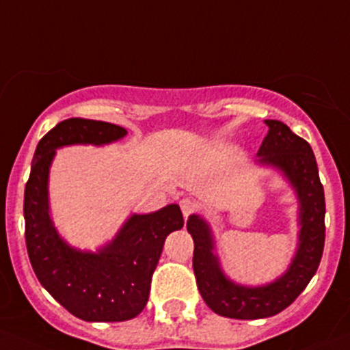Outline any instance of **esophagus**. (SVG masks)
Returning a JSON list of instances; mask_svg holds the SVG:
<instances>
[{
    "label": "esophagus",
    "mask_w": 350,
    "mask_h": 350,
    "mask_svg": "<svg viewBox=\"0 0 350 350\" xmlns=\"http://www.w3.org/2000/svg\"><path fill=\"white\" fill-rule=\"evenodd\" d=\"M181 211H183L184 217H189L191 214H194L196 211H198V204H196L194 199L184 198V199H181Z\"/></svg>",
    "instance_id": "34e87169"
}]
</instances>
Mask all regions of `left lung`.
Masks as SVG:
<instances>
[{
    "mask_svg": "<svg viewBox=\"0 0 350 350\" xmlns=\"http://www.w3.org/2000/svg\"><path fill=\"white\" fill-rule=\"evenodd\" d=\"M264 122L269 131L257 151L256 164L281 172L299 204L297 249L286 272L262 286L234 282L221 266L216 239L206 219L198 214L187 219V231L194 241L193 267L199 293L219 316L243 321L275 316L293 304L316 274L325 239L324 187L312 149L284 122L275 119Z\"/></svg>",
    "mask_w": 350,
    "mask_h": 350,
    "instance_id": "1",
    "label": "left lung"
}]
</instances>
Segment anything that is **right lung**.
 <instances>
[{
  "label": "right lung",
  "mask_w": 350,
  "mask_h": 350,
  "mask_svg": "<svg viewBox=\"0 0 350 350\" xmlns=\"http://www.w3.org/2000/svg\"><path fill=\"white\" fill-rule=\"evenodd\" d=\"M124 128L71 118L56 124L34 151L25 187V237L41 286L86 322H121L146 307L152 272L166 237L184 226L178 204L149 214H131L116 236L96 252L69 245L49 214V169L56 149L75 144L105 146L122 139Z\"/></svg>",
  "instance_id": "right-lung-1"
}]
</instances>
